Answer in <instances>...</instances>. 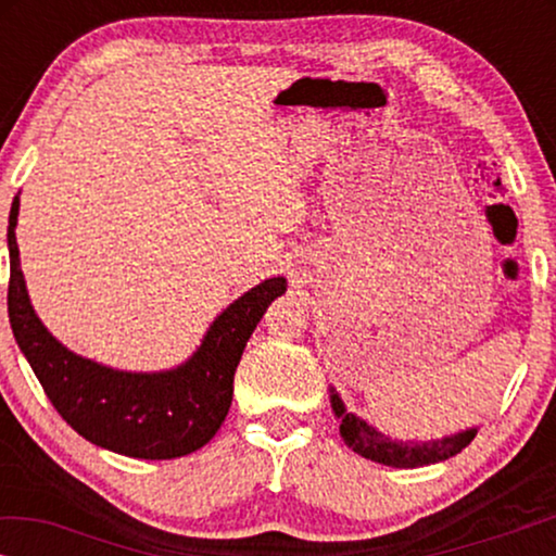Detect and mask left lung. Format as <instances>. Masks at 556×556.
<instances>
[{
	"label": "left lung",
	"mask_w": 556,
	"mask_h": 556,
	"mask_svg": "<svg viewBox=\"0 0 556 556\" xmlns=\"http://www.w3.org/2000/svg\"><path fill=\"white\" fill-rule=\"evenodd\" d=\"M331 392V409L337 415L339 432L344 438V443L352 447L354 453H359L362 458H369L375 463H382V466L392 468H420V466H432V463L453 458L455 453H460L470 440L476 438L478 428H468L460 432H453V435L438 438V440H425V443H415V440H392L387 438L384 432L371 428L367 420L349 413L344 400L339 397V392L329 387Z\"/></svg>",
	"instance_id": "1"
}]
</instances>
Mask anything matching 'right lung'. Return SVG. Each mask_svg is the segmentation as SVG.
<instances>
[{"instance_id": "1", "label": "right lung", "mask_w": 556, "mask_h": 556, "mask_svg": "<svg viewBox=\"0 0 556 556\" xmlns=\"http://www.w3.org/2000/svg\"><path fill=\"white\" fill-rule=\"evenodd\" d=\"M20 194L7 227L12 333L52 407L98 447L143 460L181 458L207 445L225 422L242 349L265 308L286 293V278H268L232 301L210 324L197 352L164 371H124L71 352L45 329L29 303L17 248Z\"/></svg>"}]
</instances>
